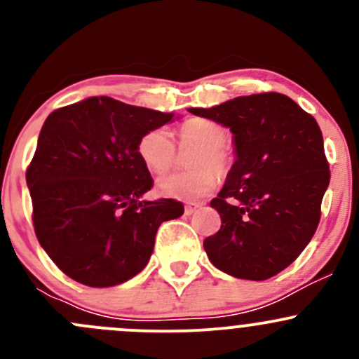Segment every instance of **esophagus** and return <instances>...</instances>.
Here are the masks:
<instances>
[{"label":"esophagus","instance_id":"1","mask_svg":"<svg viewBox=\"0 0 359 359\" xmlns=\"http://www.w3.org/2000/svg\"><path fill=\"white\" fill-rule=\"evenodd\" d=\"M200 203H194V201H189L186 203V206H184V212H186V215H191V213L196 212L198 208H200Z\"/></svg>","mask_w":359,"mask_h":359}]
</instances>
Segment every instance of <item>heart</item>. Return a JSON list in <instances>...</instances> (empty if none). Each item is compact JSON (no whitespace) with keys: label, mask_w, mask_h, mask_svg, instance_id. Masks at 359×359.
<instances>
[{"label":"heart","mask_w":359,"mask_h":359,"mask_svg":"<svg viewBox=\"0 0 359 359\" xmlns=\"http://www.w3.org/2000/svg\"><path fill=\"white\" fill-rule=\"evenodd\" d=\"M229 130L212 119H187L177 128L180 149H196L189 158V172H175L158 180L163 196L200 200L217 186V175L227 177L233 156L226 149ZM137 156L153 173H165L177 161V146L166 128H149L137 140Z\"/></svg>","instance_id":"heart-1"}]
</instances>
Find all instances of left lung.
<instances>
[{
  "mask_svg": "<svg viewBox=\"0 0 359 359\" xmlns=\"http://www.w3.org/2000/svg\"><path fill=\"white\" fill-rule=\"evenodd\" d=\"M229 126L236 161L219 196V233L203 241L210 262L240 280L262 281L288 267L321 219L330 182L316 119L276 92L189 109Z\"/></svg>",
  "mask_w": 359,
  "mask_h": 359,
  "instance_id": "8db88e82",
  "label": "left lung"
}]
</instances>
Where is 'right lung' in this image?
I'll list each match as a JSON object with an SVG mask.
<instances>
[{
  "label": "right lung",
  "instance_id": "right-lung-1",
  "mask_svg": "<svg viewBox=\"0 0 359 359\" xmlns=\"http://www.w3.org/2000/svg\"><path fill=\"white\" fill-rule=\"evenodd\" d=\"M172 112L90 97L46 118L25 172L39 245L78 283H125L149 262L158 227L184 213L177 200L146 201L149 170L137 156L146 130Z\"/></svg>",
  "mask_w": 359,
  "mask_h": 359
}]
</instances>
